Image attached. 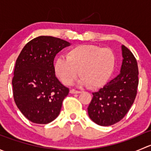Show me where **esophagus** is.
Masks as SVG:
<instances>
[{"mask_svg": "<svg viewBox=\"0 0 151 151\" xmlns=\"http://www.w3.org/2000/svg\"><path fill=\"white\" fill-rule=\"evenodd\" d=\"M80 91H77V90L74 89H71L70 90V93L71 94H74V93H80Z\"/></svg>", "mask_w": 151, "mask_h": 151, "instance_id": "1", "label": "esophagus"}]
</instances>
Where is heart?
Masks as SVG:
<instances>
[{
  "mask_svg": "<svg viewBox=\"0 0 151 151\" xmlns=\"http://www.w3.org/2000/svg\"><path fill=\"white\" fill-rule=\"evenodd\" d=\"M115 56L109 49L96 45H80L68 50L66 58L60 56L55 61V71L60 81L70 85L78 75L80 85L96 89L104 85L113 72Z\"/></svg>",
  "mask_w": 151,
  "mask_h": 151,
  "instance_id": "1",
  "label": "heart"
}]
</instances>
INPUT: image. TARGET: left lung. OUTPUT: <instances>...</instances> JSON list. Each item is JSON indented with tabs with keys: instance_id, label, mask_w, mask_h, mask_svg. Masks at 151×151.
<instances>
[{
	"instance_id": "left-lung-1",
	"label": "left lung",
	"mask_w": 151,
	"mask_h": 151,
	"mask_svg": "<svg viewBox=\"0 0 151 151\" xmlns=\"http://www.w3.org/2000/svg\"><path fill=\"white\" fill-rule=\"evenodd\" d=\"M123 61L120 74L97 92L88 107L90 118L96 124L109 126L124 118L137 92L138 66L132 52L121 46Z\"/></svg>"
}]
</instances>
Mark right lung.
<instances>
[{
    "mask_svg": "<svg viewBox=\"0 0 151 151\" xmlns=\"http://www.w3.org/2000/svg\"><path fill=\"white\" fill-rule=\"evenodd\" d=\"M71 44L52 36L32 39L16 60L12 80L15 104L31 122L47 124L59 115L69 90L55 76L56 54Z\"/></svg>",
    "mask_w": 151,
    "mask_h": 151,
    "instance_id": "1",
    "label": "right lung"
}]
</instances>
